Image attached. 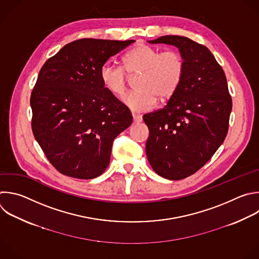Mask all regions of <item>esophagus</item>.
<instances>
[{
	"mask_svg": "<svg viewBox=\"0 0 259 259\" xmlns=\"http://www.w3.org/2000/svg\"><path fill=\"white\" fill-rule=\"evenodd\" d=\"M133 121H134V123H140V122H142V117L140 115L133 114Z\"/></svg>",
	"mask_w": 259,
	"mask_h": 259,
	"instance_id": "34e87169",
	"label": "esophagus"
}]
</instances>
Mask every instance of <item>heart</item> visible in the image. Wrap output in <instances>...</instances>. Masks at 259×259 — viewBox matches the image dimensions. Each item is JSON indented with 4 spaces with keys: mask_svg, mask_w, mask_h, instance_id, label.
<instances>
[{
    "mask_svg": "<svg viewBox=\"0 0 259 259\" xmlns=\"http://www.w3.org/2000/svg\"><path fill=\"white\" fill-rule=\"evenodd\" d=\"M184 60L177 51H164L147 45L139 46L124 56V66L106 62L100 69V78L105 89L116 97L124 94L128 75L135 76L134 88L122 99L133 112H147L156 102L169 99L182 81Z\"/></svg>",
    "mask_w": 259,
    "mask_h": 259,
    "instance_id": "b5f03b06",
    "label": "heart"
}]
</instances>
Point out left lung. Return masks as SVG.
Returning <instances> with one entry per match:
<instances>
[{"mask_svg":"<svg viewBox=\"0 0 259 259\" xmlns=\"http://www.w3.org/2000/svg\"><path fill=\"white\" fill-rule=\"evenodd\" d=\"M148 42L175 46L184 60L177 92L163 109L143 116L150 165L162 178L181 180L202 167L224 142L232 99L225 72L206 47L179 35Z\"/></svg>","mask_w":259,"mask_h":259,"instance_id":"obj_1","label":"left lung"}]
</instances>
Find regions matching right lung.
Wrapping results in <instances>:
<instances>
[{
	"mask_svg": "<svg viewBox=\"0 0 259 259\" xmlns=\"http://www.w3.org/2000/svg\"><path fill=\"white\" fill-rule=\"evenodd\" d=\"M135 40L82 38L41 67L31 93V127L61 174L94 179L110 163L114 139L132 124L130 110L109 93L100 69Z\"/></svg>",
	"mask_w": 259,
	"mask_h": 259,
	"instance_id": "obj_1",
	"label": "right lung"
}]
</instances>
